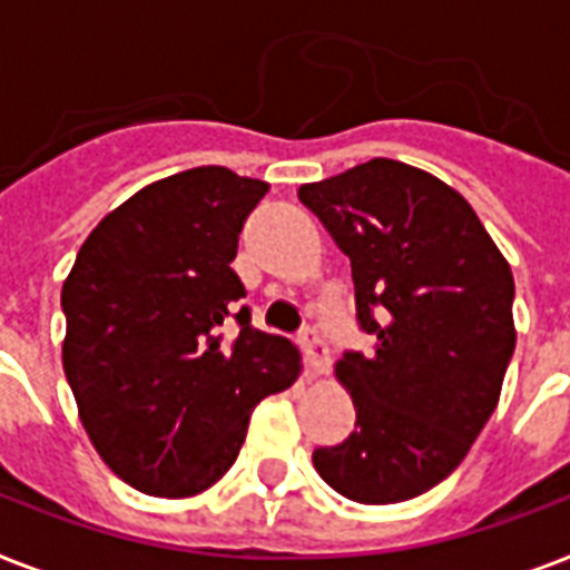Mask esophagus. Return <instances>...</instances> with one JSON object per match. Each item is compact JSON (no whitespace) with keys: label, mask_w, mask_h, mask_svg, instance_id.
Returning a JSON list of instances; mask_svg holds the SVG:
<instances>
[{"label":"esophagus","mask_w":570,"mask_h":570,"mask_svg":"<svg viewBox=\"0 0 570 570\" xmlns=\"http://www.w3.org/2000/svg\"><path fill=\"white\" fill-rule=\"evenodd\" d=\"M298 346H302V352H304V364H307V373L322 375L325 370H328L331 355H328V346H325V340L320 337V331L304 328L302 334H298Z\"/></svg>","instance_id":"34e87169"}]
</instances>
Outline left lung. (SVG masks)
<instances>
[{
	"label": "left lung",
	"instance_id": "1",
	"mask_svg": "<svg viewBox=\"0 0 570 570\" xmlns=\"http://www.w3.org/2000/svg\"><path fill=\"white\" fill-rule=\"evenodd\" d=\"M352 259L357 325L337 379L355 432L313 452L337 494L402 503L459 468L494 414L514 352L512 268L473 206L432 174L370 159L298 189Z\"/></svg>",
	"mask_w": 570,
	"mask_h": 570
}]
</instances>
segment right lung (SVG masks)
I'll list each match as a JSON object with an SVG mask.
<instances>
[{"label": "right lung", "instance_id": "right-lung-1", "mask_svg": "<svg viewBox=\"0 0 570 570\" xmlns=\"http://www.w3.org/2000/svg\"><path fill=\"white\" fill-rule=\"evenodd\" d=\"M268 186L204 165L141 191L82 242L61 286L67 384L100 459L154 497H195L236 461L259 399L302 373L250 325L230 263ZM233 318L240 328L223 340Z\"/></svg>", "mask_w": 570, "mask_h": 570}]
</instances>
